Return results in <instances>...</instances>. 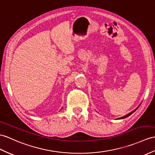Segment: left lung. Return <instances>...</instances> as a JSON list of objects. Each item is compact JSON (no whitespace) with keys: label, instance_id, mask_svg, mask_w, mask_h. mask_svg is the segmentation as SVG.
Returning <instances> with one entry per match:
<instances>
[{"label":"left lung","instance_id":"obj_1","mask_svg":"<svg viewBox=\"0 0 155 155\" xmlns=\"http://www.w3.org/2000/svg\"><path fill=\"white\" fill-rule=\"evenodd\" d=\"M135 111V110H134V111H132L131 112H130V114H127L126 116H124V117H122V118H121L122 119H123V118H127V117H128V116H130L131 114H133V113ZM121 118H120V119H121Z\"/></svg>","mask_w":155,"mask_h":155}]
</instances>
